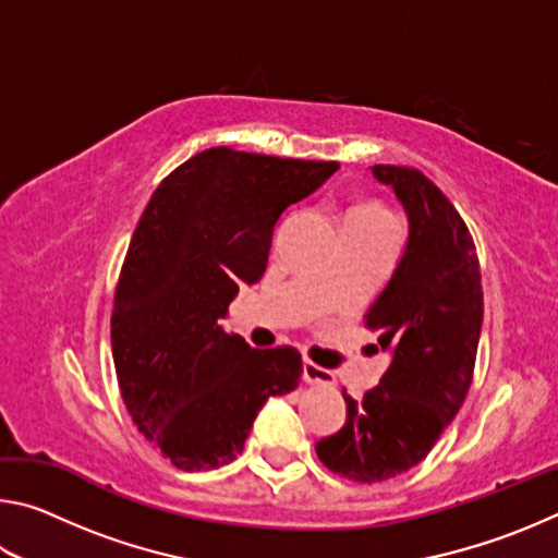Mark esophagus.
I'll list each match as a JSON object with an SVG mask.
<instances>
[{
  "label": "esophagus",
  "mask_w": 558,
  "mask_h": 558,
  "mask_svg": "<svg viewBox=\"0 0 558 558\" xmlns=\"http://www.w3.org/2000/svg\"><path fill=\"white\" fill-rule=\"evenodd\" d=\"M302 379H305L307 384H335V374L325 369V366L305 362L302 364Z\"/></svg>",
  "instance_id": "34e87169"
}]
</instances>
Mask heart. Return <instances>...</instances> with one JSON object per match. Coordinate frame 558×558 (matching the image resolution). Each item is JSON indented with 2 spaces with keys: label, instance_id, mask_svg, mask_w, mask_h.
<instances>
[{
  "label": "heart",
  "instance_id": "1",
  "mask_svg": "<svg viewBox=\"0 0 558 558\" xmlns=\"http://www.w3.org/2000/svg\"><path fill=\"white\" fill-rule=\"evenodd\" d=\"M347 223H369V226H391L389 214L379 206H356V209L349 211Z\"/></svg>",
  "mask_w": 558,
  "mask_h": 558
}]
</instances>
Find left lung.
I'll return each mask as SVG.
<instances>
[{
    "label": "left lung",
    "mask_w": 558,
    "mask_h": 558,
    "mask_svg": "<svg viewBox=\"0 0 558 558\" xmlns=\"http://www.w3.org/2000/svg\"><path fill=\"white\" fill-rule=\"evenodd\" d=\"M372 174L409 219L393 276L366 313L391 362L364 399L344 393V426L315 442L354 483H384L428 456L465 401L483 329L475 243L460 214L418 169L376 165Z\"/></svg>",
    "instance_id": "obj_1"
}]
</instances>
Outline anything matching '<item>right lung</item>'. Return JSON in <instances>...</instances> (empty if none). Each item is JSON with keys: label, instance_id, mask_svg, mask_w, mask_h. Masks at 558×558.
I'll use <instances>...</instances> for the list:
<instances>
[{"label": "right lung", "instance_id": "right-lung-1", "mask_svg": "<svg viewBox=\"0 0 558 558\" xmlns=\"http://www.w3.org/2000/svg\"><path fill=\"white\" fill-rule=\"evenodd\" d=\"M337 169L211 147L149 199L118 280L110 342L132 421L174 468L231 462L263 403L298 386V349H251L221 319L266 272L282 211Z\"/></svg>", "mask_w": 558, "mask_h": 558}]
</instances>
